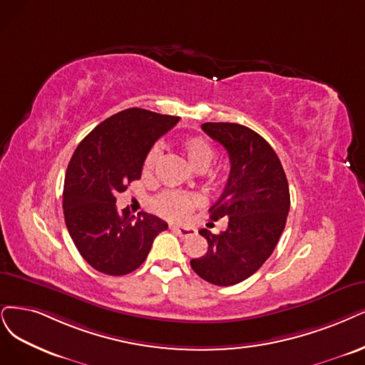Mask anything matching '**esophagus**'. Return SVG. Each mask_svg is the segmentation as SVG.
Wrapping results in <instances>:
<instances>
[{
    "label": "esophagus",
    "mask_w": 365,
    "mask_h": 365,
    "mask_svg": "<svg viewBox=\"0 0 365 365\" xmlns=\"http://www.w3.org/2000/svg\"><path fill=\"white\" fill-rule=\"evenodd\" d=\"M171 230L175 235H179L180 237H190V236H194L197 233L194 228H191V227H182V225H171Z\"/></svg>",
    "instance_id": "obj_1"
}]
</instances>
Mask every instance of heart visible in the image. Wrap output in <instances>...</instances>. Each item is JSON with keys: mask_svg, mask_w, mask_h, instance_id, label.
I'll use <instances>...</instances> for the list:
<instances>
[{"mask_svg": "<svg viewBox=\"0 0 365 365\" xmlns=\"http://www.w3.org/2000/svg\"><path fill=\"white\" fill-rule=\"evenodd\" d=\"M182 153L190 165L195 173L206 171L215 159V150L212 144L203 137H190L185 138L180 143ZM159 158L158 147H153L148 150L143 162V173L148 174L155 167L156 160ZM201 205V200L197 195H187V194H178V192H165L156 198L155 207L162 215L171 220H180L186 217L187 213L192 212Z\"/></svg>", "mask_w": 365, "mask_h": 365, "instance_id": "1", "label": "heart"}]
</instances>
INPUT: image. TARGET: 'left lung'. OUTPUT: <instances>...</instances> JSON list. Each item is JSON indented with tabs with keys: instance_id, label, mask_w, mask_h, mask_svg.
I'll return each instance as SVG.
<instances>
[{
	"instance_id": "left-lung-1",
	"label": "left lung",
	"mask_w": 365,
	"mask_h": 365,
	"mask_svg": "<svg viewBox=\"0 0 365 365\" xmlns=\"http://www.w3.org/2000/svg\"><path fill=\"white\" fill-rule=\"evenodd\" d=\"M209 137L230 158V175L209 212L210 220L227 218V230L207 239V252L192 259L194 272L215 286H233L257 272L271 257L284 230L290 192L279 158L263 137L237 123H203Z\"/></svg>"
}]
</instances>
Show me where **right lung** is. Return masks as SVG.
I'll return each instance as SVG.
<instances>
[{"mask_svg": "<svg viewBox=\"0 0 365 365\" xmlns=\"http://www.w3.org/2000/svg\"><path fill=\"white\" fill-rule=\"evenodd\" d=\"M180 118L129 108L103 120L79 143L67 165L63 210L83 259L96 271L120 277L140 267L167 222L115 206L117 194L141 178L155 141Z\"/></svg>", "mask_w": 365, "mask_h": 365, "instance_id": "right-lung-1", "label": "right lung"}]
</instances>
